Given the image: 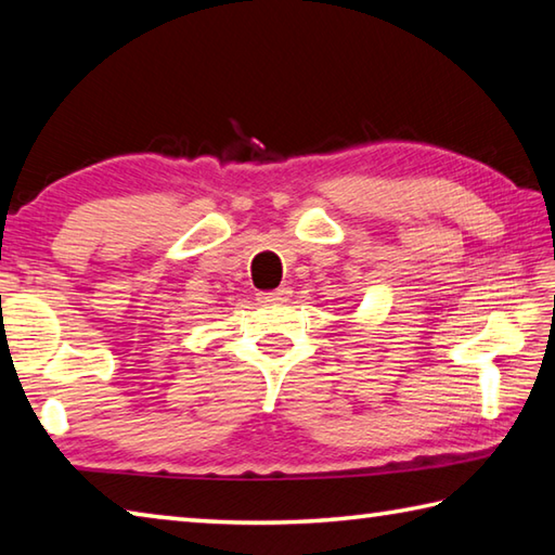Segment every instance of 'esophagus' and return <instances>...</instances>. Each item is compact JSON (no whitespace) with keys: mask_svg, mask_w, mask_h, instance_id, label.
I'll return each instance as SVG.
<instances>
[{"mask_svg":"<svg viewBox=\"0 0 555 555\" xmlns=\"http://www.w3.org/2000/svg\"><path fill=\"white\" fill-rule=\"evenodd\" d=\"M291 291L286 286H281L276 291H264V294H259L261 300H269V304H276V300H286Z\"/></svg>","mask_w":555,"mask_h":555,"instance_id":"34e87169","label":"esophagus"}]
</instances>
